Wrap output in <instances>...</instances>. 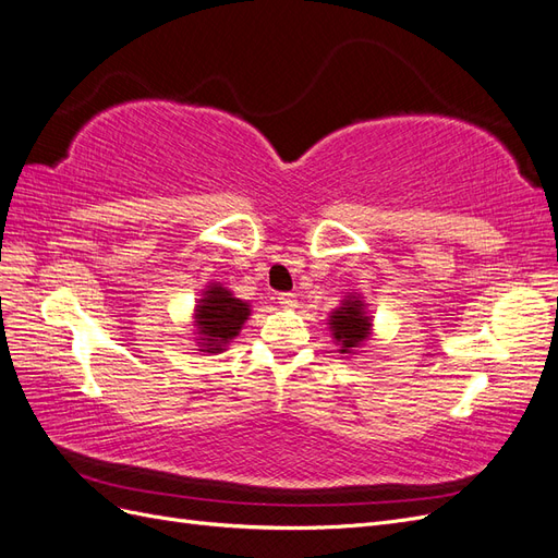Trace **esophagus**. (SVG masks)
Returning a JSON list of instances; mask_svg holds the SVG:
<instances>
[{"label": "esophagus", "mask_w": 558, "mask_h": 558, "mask_svg": "<svg viewBox=\"0 0 558 558\" xmlns=\"http://www.w3.org/2000/svg\"><path fill=\"white\" fill-rule=\"evenodd\" d=\"M279 305H281L283 310H295V307H298L295 293H281V295H279Z\"/></svg>", "instance_id": "1"}]
</instances>
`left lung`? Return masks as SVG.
Segmentation results:
<instances>
[{"label": "left lung", "mask_w": 558, "mask_h": 558, "mask_svg": "<svg viewBox=\"0 0 558 558\" xmlns=\"http://www.w3.org/2000/svg\"><path fill=\"white\" fill-rule=\"evenodd\" d=\"M373 314L361 293H347L340 300V307H335L328 316V328L332 342L340 347L337 351L344 356H353L359 349L373 337Z\"/></svg>", "instance_id": "1"}]
</instances>
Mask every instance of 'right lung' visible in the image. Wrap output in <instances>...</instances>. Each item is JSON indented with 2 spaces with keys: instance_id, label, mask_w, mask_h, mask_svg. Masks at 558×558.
Wrapping results in <instances>:
<instances>
[{
  "instance_id": "1",
  "label": "right lung",
  "mask_w": 558,
  "mask_h": 558,
  "mask_svg": "<svg viewBox=\"0 0 558 558\" xmlns=\"http://www.w3.org/2000/svg\"><path fill=\"white\" fill-rule=\"evenodd\" d=\"M251 316V305L246 300L234 298V293L221 281H209L202 291L193 310L195 347L202 353H221L240 335L246 318Z\"/></svg>"
}]
</instances>
